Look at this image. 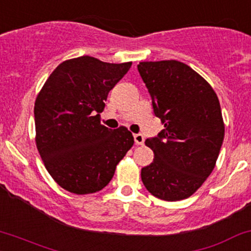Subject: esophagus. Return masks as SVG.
<instances>
[{"mask_svg":"<svg viewBox=\"0 0 251 251\" xmlns=\"http://www.w3.org/2000/svg\"><path fill=\"white\" fill-rule=\"evenodd\" d=\"M133 138H134V143H136L137 145H143L144 144V137H143V134L140 133H137V134H133Z\"/></svg>","mask_w":251,"mask_h":251,"instance_id":"obj_1","label":"esophagus"}]
</instances>
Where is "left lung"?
Wrapping results in <instances>:
<instances>
[{
	"label": "left lung",
	"mask_w": 251,
	"mask_h": 251,
	"mask_svg": "<svg viewBox=\"0 0 251 251\" xmlns=\"http://www.w3.org/2000/svg\"><path fill=\"white\" fill-rule=\"evenodd\" d=\"M138 71L153 113L164 124L158 136L145 140L155 157L142 169V181L158 199H187L211 175L224 140L218 96L203 77L178 60L140 62Z\"/></svg>",
	"instance_id": "1"
}]
</instances>
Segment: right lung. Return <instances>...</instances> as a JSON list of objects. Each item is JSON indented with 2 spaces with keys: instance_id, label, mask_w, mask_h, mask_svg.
<instances>
[{
  "instance_id": "add662e5",
  "label": "right lung",
  "mask_w": 251,
  "mask_h": 251,
  "mask_svg": "<svg viewBox=\"0 0 251 251\" xmlns=\"http://www.w3.org/2000/svg\"><path fill=\"white\" fill-rule=\"evenodd\" d=\"M131 65L89 56L68 59L52 71L35 99V144L49 174L65 191H101L133 145L127 128L112 131L100 123L109 90Z\"/></svg>"
}]
</instances>
